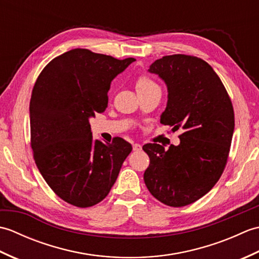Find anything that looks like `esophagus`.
<instances>
[{
  "label": "esophagus",
  "mask_w": 259,
  "mask_h": 259,
  "mask_svg": "<svg viewBox=\"0 0 259 259\" xmlns=\"http://www.w3.org/2000/svg\"><path fill=\"white\" fill-rule=\"evenodd\" d=\"M133 148H134L135 151H139V150H141V145H139V144H134V145H133Z\"/></svg>",
  "instance_id": "1"
}]
</instances>
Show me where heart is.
I'll list each match as a JSON object with an SVG mask.
<instances>
[{
	"instance_id": "obj_1",
	"label": "heart",
	"mask_w": 259,
	"mask_h": 259,
	"mask_svg": "<svg viewBox=\"0 0 259 259\" xmlns=\"http://www.w3.org/2000/svg\"><path fill=\"white\" fill-rule=\"evenodd\" d=\"M156 88H159V87L157 85L156 82L147 74H140L136 80V90L138 92V95L147 91H150L152 89H156Z\"/></svg>"
}]
</instances>
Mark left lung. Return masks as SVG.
I'll return each mask as SVG.
<instances>
[{
  "instance_id": "8db88e82",
  "label": "left lung",
  "mask_w": 259,
  "mask_h": 259,
  "mask_svg": "<svg viewBox=\"0 0 259 259\" xmlns=\"http://www.w3.org/2000/svg\"><path fill=\"white\" fill-rule=\"evenodd\" d=\"M149 71L168 87L160 122L184 133L168 150L158 144L142 147L150 158L144 180L156 199L184 207L210 191L224 172L235 128L233 103L221 78L200 58L166 56Z\"/></svg>"
}]
</instances>
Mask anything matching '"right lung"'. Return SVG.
Listing matches in <instances>:
<instances>
[{"instance_id": "add662e5", "label": "right lung", "mask_w": 259, "mask_h": 259, "mask_svg": "<svg viewBox=\"0 0 259 259\" xmlns=\"http://www.w3.org/2000/svg\"><path fill=\"white\" fill-rule=\"evenodd\" d=\"M134 61L73 49L51 60L33 87V158L49 187L70 205L102 201L133 150L119 137L111 144L93 140L89 119L104 112L110 83Z\"/></svg>"}]
</instances>
